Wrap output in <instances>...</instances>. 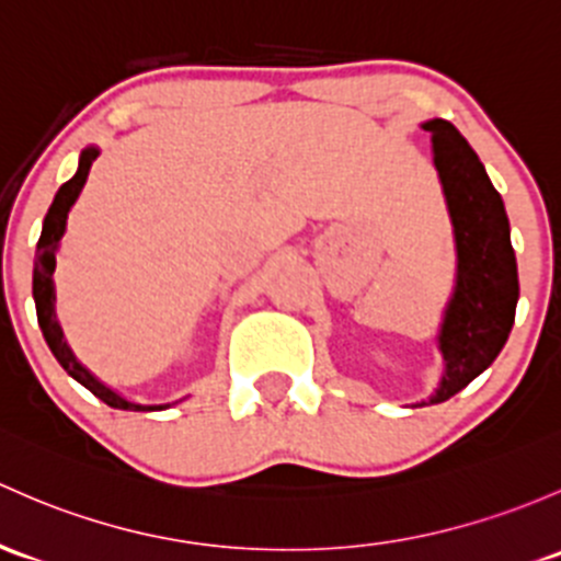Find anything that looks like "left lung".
Returning <instances> with one entry per match:
<instances>
[{"label":"left lung","instance_id":"left-lung-1","mask_svg":"<svg viewBox=\"0 0 561 561\" xmlns=\"http://www.w3.org/2000/svg\"><path fill=\"white\" fill-rule=\"evenodd\" d=\"M454 228L457 276L438 330L440 381L427 400L444 403L481 376L508 341L516 320L518 271L505 204L468 139L449 121L422 123Z\"/></svg>","mask_w":561,"mask_h":561}]
</instances>
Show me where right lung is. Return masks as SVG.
<instances>
[{
    "label": "right lung",
    "instance_id": "add662e5",
    "mask_svg": "<svg viewBox=\"0 0 561 561\" xmlns=\"http://www.w3.org/2000/svg\"><path fill=\"white\" fill-rule=\"evenodd\" d=\"M99 158V147H85L80 152V163H78V172L69 182H64L58 187L56 198H53L50 209H47L45 222H43V233H39L37 241V257H34V279H32V296H34V306H37V322L43 328V335L50 346L53 357L61 363V368L72 376L75 381H80L82 387L91 389L99 400L112 405V409H123V411H163L169 409L167 405H145V403H134V400L123 398L121 392L99 381L85 365L75 357L72 346L67 344L64 339V330L58 325V317H56V282H53V271H56V252L58 244H61V236L67 231V217L69 209H72L75 202H78L82 185H85L88 172H91L93 161Z\"/></svg>",
    "mask_w": 561,
    "mask_h": 561
}]
</instances>
